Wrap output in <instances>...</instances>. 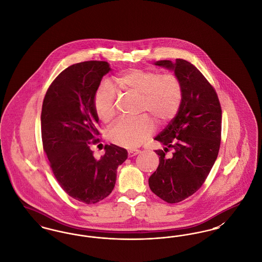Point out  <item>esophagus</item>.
<instances>
[{
  "mask_svg": "<svg viewBox=\"0 0 262 262\" xmlns=\"http://www.w3.org/2000/svg\"><path fill=\"white\" fill-rule=\"evenodd\" d=\"M139 153H140L139 150H129V151H128V157L137 156V154H139Z\"/></svg>",
  "mask_w": 262,
  "mask_h": 262,
  "instance_id": "1",
  "label": "esophagus"
}]
</instances>
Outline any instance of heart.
<instances>
[{
	"mask_svg": "<svg viewBox=\"0 0 262 262\" xmlns=\"http://www.w3.org/2000/svg\"><path fill=\"white\" fill-rule=\"evenodd\" d=\"M114 88L125 95L139 98V113H148L157 122L171 120L182 100V86L176 75H160L157 72L129 70L114 79ZM94 110L103 123L111 122L116 115V98L109 84H102L94 96ZM153 133V125L146 117L135 121L121 120L109 132L113 143L126 148L142 144Z\"/></svg>",
	"mask_w": 262,
	"mask_h": 262,
	"instance_id": "1",
	"label": "heart"
}]
</instances>
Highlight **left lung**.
<instances>
[{
  "mask_svg": "<svg viewBox=\"0 0 262 262\" xmlns=\"http://www.w3.org/2000/svg\"><path fill=\"white\" fill-rule=\"evenodd\" d=\"M154 64L172 71L182 86L178 113L154 138L163 150H155L159 165L148 180L157 196L176 203L200 189L210 173L220 148L222 111L215 90L192 63L177 59ZM169 149L172 154L166 156Z\"/></svg>",
  "mask_w": 262,
  "mask_h": 262,
  "instance_id": "8db88e82",
  "label": "left lung"
}]
</instances>
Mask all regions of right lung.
<instances>
[{
    "label": "right lung",
    "mask_w": 262,
    "mask_h": 262,
    "mask_svg": "<svg viewBox=\"0 0 262 262\" xmlns=\"http://www.w3.org/2000/svg\"><path fill=\"white\" fill-rule=\"evenodd\" d=\"M111 71L102 61L75 63L52 82L42 105V141L53 174L70 196L86 204L112 192L117 169L127 158V151L115 144L105 145L99 160L89 148L99 135L94 96Z\"/></svg>",
    "instance_id": "1"
}]
</instances>
